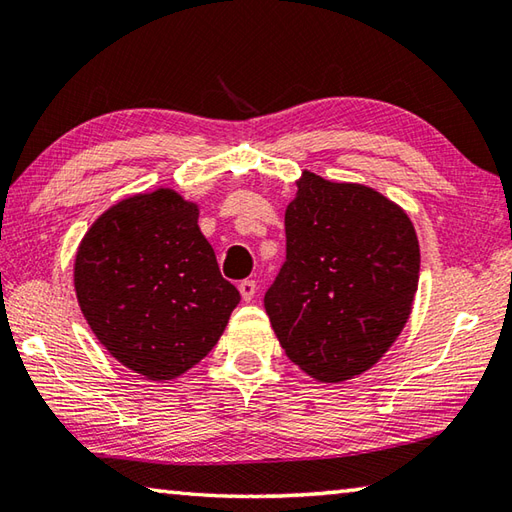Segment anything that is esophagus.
I'll return each mask as SVG.
<instances>
[{
  "label": "esophagus",
  "instance_id": "obj_1",
  "mask_svg": "<svg viewBox=\"0 0 512 512\" xmlns=\"http://www.w3.org/2000/svg\"><path fill=\"white\" fill-rule=\"evenodd\" d=\"M239 293H242L244 302H253V297L257 293V284L253 279H244V282H239Z\"/></svg>",
  "mask_w": 512,
  "mask_h": 512
}]
</instances>
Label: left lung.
Wrapping results in <instances>:
<instances>
[{"mask_svg": "<svg viewBox=\"0 0 512 512\" xmlns=\"http://www.w3.org/2000/svg\"><path fill=\"white\" fill-rule=\"evenodd\" d=\"M286 262L264 297L288 359L319 382L373 368L402 333L419 242L402 206L304 170L286 206Z\"/></svg>", "mask_w": 512, "mask_h": 512, "instance_id": "8db88e82", "label": "left lung"}]
</instances>
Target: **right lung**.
<instances>
[{"mask_svg":"<svg viewBox=\"0 0 512 512\" xmlns=\"http://www.w3.org/2000/svg\"><path fill=\"white\" fill-rule=\"evenodd\" d=\"M197 219L199 206L173 188L130 195L95 219L75 255L90 330L119 364L153 382L202 362L239 304Z\"/></svg>","mask_w":512,"mask_h":512,"instance_id":"1","label":"right lung"}]
</instances>
